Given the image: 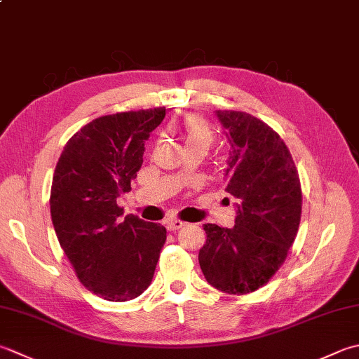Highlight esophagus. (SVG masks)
<instances>
[{
  "label": "esophagus",
  "instance_id": "esophagus-1",
  "mask_svg": "<svg viewBox=\"0 0 359 359\" xmlns=\"http://www.w3.org/2000/svg\"><path fill=\"white\" fill-rule=\"evenodd\" d=\"M165 224H166V229L170 230V231H175V230H179V229H182V227L185 226L184 221L175 219V217H171V219H168Z\"/></svg>",
  "mask_w": 359,
  "mask_h": 359
}]
</instances>
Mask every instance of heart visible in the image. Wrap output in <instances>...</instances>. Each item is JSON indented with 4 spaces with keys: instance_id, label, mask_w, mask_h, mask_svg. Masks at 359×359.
Returning a JSON list of instances; mask_svg holds the SVG:
<instances>
[{
    "instance_id": "obj_1",
    "label": "heart",
    "mask_w": 359,
    "mask_h": 359,
    "mask_svg": "<svg viewBox=\"0 0 359 359\" xmlns=\"http://www.w3.org/2000/svg\"><path fill=\"white\" fill-rule=\"evenodd\" d=\"M185 137H187V144L189 143H203L210 144L213 140V133L210 130L208 124L205 119L201 116H189L185 121Z\"/></svg>"
}]
</instances>
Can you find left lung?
I'll return each instance as SVG.
<instances>
[{"instance_id": "left-lung-1", "label": "left lung", "mask_w": 359, "mask_h": 359, "mask_svg": "<svg viewBox=\"0 0 359 359\" xmlns=\"http://www.w3.org/2000/svg\"><path fill=\"white\" fill-rule=\"evenodd\" d=\"M231 151L226 191L233 198L235 227L203 224L199 264L207 282L227 294H248L269 282L296 240L302 189L285 142L245 111L216 110Z\"/></svg>"}]
</instances>
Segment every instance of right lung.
<instances>
[{
	"instance_id": "right-lung-1",
	"label": "right lung",
	"mask_w": 359,
	"mask_h": 359,
	"mask_svg": "<svg viewBox=\"0 0 359 359\" xmlns=\"http://www.w3.org/2000/svg\"><path fill=\"white\" fill-rule=\"evenodd\" d=\"M165 107L96 118L68 140L55 166L51 219L81 283L110 302L138 297L151 285L166 229L135 215L121 219L119 196L143 165L144 143Z\"/></svg>"
}]
</instances>
